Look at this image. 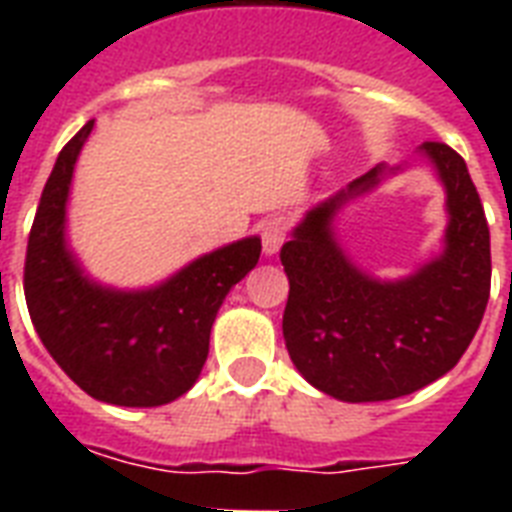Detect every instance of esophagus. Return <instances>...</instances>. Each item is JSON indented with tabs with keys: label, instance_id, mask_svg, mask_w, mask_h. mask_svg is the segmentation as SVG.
I'll use <instances>...</instances> for the list:
<instances>
[{
	"label": "esophagus",
	"instance_id": "obj_1",
	"mask_svg": "<svg viewBox=\"0 0 512 512\" xmlns=\"http://www.w3.org/2000/svg\"><path fill=\"white\" fill-rule=\"evenodd\" d=\"M289 236V223L287 217H271L268 223L263 225V252L268 257L276 255L281 249V244L287 241Z\"/></svg>",
	"mask_w": 512,
	"mask_h": 512
}]
</instances>
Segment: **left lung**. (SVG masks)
<instances>
[{"label": "left lung", "instance_id": "8db88e82", "mask_svg": "<svg viewBox=\"0 0 512 512\" xmlns=\"http://www.w3.org/2000/svg\"><path fill=\"white\" fill-rule=\"evenodd\" d=\"M446 188L444 252L398 281L350 263L332 220L342 204L390 172L377 164L305 212L281 247L289 279L284 342L297 372L327 396L364 404L409 396L444 377L478 332L492 287L484 207L470 172L446 143H422Z\"/></svg>", "mask_w": 512, "mask_h": 512}]
</instances>
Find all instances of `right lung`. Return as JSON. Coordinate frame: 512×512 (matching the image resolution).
Returning a JSON list of instances; mask_svg holds the SVG:
<instances>
[{
	"instance_id": "1",
	"label": "right lung",
	"mask_w": 512,
	"mask_h": 512,
	"mask_svg": "<svg viewBox=\"0 0 512 512\" xmlns=\"http://www.w3.org/2000/svg\"><path fill=\"white\" fill-rule=\"evenodd\" d=\"M87 122L58 154L26 249L23 289L34 329L87 396L116 406H162L193 388L225 295L260 260V239L233 241L151 289L92 281L66 244V204Z\"/></svg>"
}]
</instances>
